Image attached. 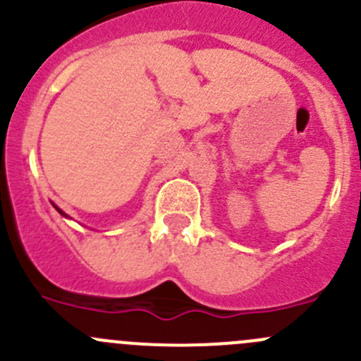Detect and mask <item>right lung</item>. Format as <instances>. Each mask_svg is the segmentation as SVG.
<instances>
[{"mask_svg":"<svg viewBox=\"0 0 361 361\" xmlns=\"http://www.w3.org/2000/svg\"><path fill=\"white\" fill-rule=\"evenodd\" d=\"M54 207H56V209H57V211H59V213H61V214H63V216H66V218H69V216H68V214H66V213H64V211H63V209H61V207H57V206H56V204H54Z\"/></svg>","mask_w":361,"mask_h":361,"instance_id":"obj_1","label":"right lung"}]
</instances>
